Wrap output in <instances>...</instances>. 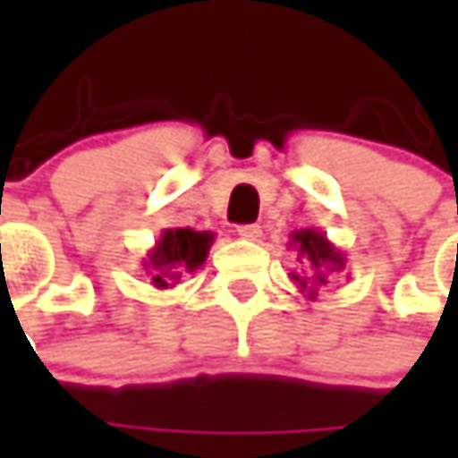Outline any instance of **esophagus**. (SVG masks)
<instances>
[{"label":"esophagus","mask_w":458,"mask_h":458,"mask_svg":"<svg viewBox=\"0 0 458 458\" xmlns=\"http://www.w3.org/2000/svg\"><path fill=\"white\" fill-rule=\"evenodd\" d=\"M239 239H250V242H257L262 237V229L257 224H244V226H237Z\"/></svg>","instance_id":"34e87169"}]
</instances>
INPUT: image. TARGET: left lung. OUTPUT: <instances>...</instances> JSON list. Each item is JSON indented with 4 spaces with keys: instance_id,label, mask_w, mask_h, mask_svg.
Wrapping results in <instances>:
<instances>
[{
    "instance_id": "left-lung-1",
    "label": "left lung",
    "mask_w": 458,
    "mask_h": 458,
    "mask_svg": "<svg viewBox=\"0 0 458 458\" xmlns=\"http://www.w3.org/2000/svg\"><path fill=\"white\" fill-rule=\"evenodd\" d=\"M288 250L295 252V262H301L303 267L301 273H291V280L301 293H308L310 301L318 295V288H324L334 275L344 273L346 267V255L318 229L293 232Z\"/></svg>"
}]
</instances>
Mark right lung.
I'll return each mask as SVG.
<instances>
[{
  "instance_id": "right-lung-1",
  "label": "right lung",
  "mask_w": 458,
  "mask_h": 458,
  "mask_svg": "<svg viewBox=\"0 0 458 458\" xmlns=\"http://www.w3.org/2000/svg\"><path fill=\"white\" fill-rule=\"evenodd\" d=\"M211 244L214 232H196L188 226L163 229L155 247H150L142 259V267L157 291L175 288L185 275L196 273L206 262Z\"/></svg>"
}]
</instances>
